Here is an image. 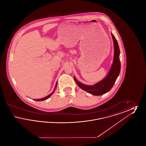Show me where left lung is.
<instances>
[{"mask_svg": "<svg viewBox=\"0 0 146 146\" xmlns=\"http://www.w3.org/2000/svg\"><path fill=\"white\" fill-rule=\"evenodd\" d=\"M114 44V57L110 71L104 79L93 85H88L79 82L75 76L74 79L78 86L84 91L95 96H100L110 91L113 88L120 71V50L118 42L114 35L111 33Z\"/></svg>", "mask_w": 146, "mask_h": 146, "instance_id": "left-lung-1", "label": "left lung"}]
</instances>
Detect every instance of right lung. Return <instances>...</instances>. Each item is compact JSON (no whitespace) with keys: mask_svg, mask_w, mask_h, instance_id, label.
<instances>
[{"mask_svg":"<svg viewBox=\"0 0 146 146\" xmlns=\"http://www.w3.org/2000/svg\"><path fill=\"white\" fill-rule=\"evenodd\" d=\"M57 82H56V84L55 86V88H54V91L50 94H49V95H48V96H45V97H44V98H40V99H34V100L35 101H44V100H47L48 98H49V97H50L52 95V94L55 91L56 89V87H57Z\"/></svg>","mask_w":146,"mask_h":146,"instance_id":"add662e5","label":"right lung"}]
</instances>
